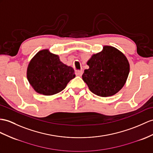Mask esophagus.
Segmentation results:
<instances>
[{
    "mask_svg": "<svg viewBox=\"0 0 153 153\" xmlns=\"http://www.w3.org/2000/svg\"><path fill=\"white\" fill-rule=\"evenodd\" d=\"M82 73H83V71L82 70H76V75H77V76H82Z\"/></svg>",
    "mask_w": 153,
    "mask_h": 153,
    "instance_id": "34e87169",
    "label": "esophagus"
}]
</instances>
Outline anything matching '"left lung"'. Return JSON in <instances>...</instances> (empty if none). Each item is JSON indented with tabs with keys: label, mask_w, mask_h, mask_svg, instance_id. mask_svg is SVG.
Here are the masks:
<instances>
[{
	"label": "left lung",
	"mask_w": 153,
	"mask_h": 153,
	"mask_svg": "<svg viewBox=\"0 0 153 153\" xmlns=\"http://www.w3.org/2000/svg\"><path fill=\"white\" fill-rule=\"evenodd\" d=\"M82 80L93 94L106 97L117 94L124 86L130 71L127 58L116 48L104 46L87 62Z\"/></svg>",
	"instance_id": "8db88e82"
}]
</instances>
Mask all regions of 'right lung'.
I'll return each instance as SVG.
<instances>
[{"mask_svg":"<svg viewBox=\"0 0 153 153\" xmlns=\"http://www.w3.org/2000/svg\"><path fill=\"white\" fill-rule=\"evenodd\" d=\"M27 76L37 93L53 95L64 89L75 74L73 68L63 64L58 55L44 49L39 51L29 62Z\"/></svg>","mask_w":153,"mask_h":153,"instance_id":"1","label":"right lung"}]
</instances>
